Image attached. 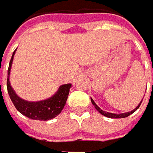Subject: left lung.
Here are the masks:
<instances>
[{"mask_svg":"<svg viewBox=\"0 0 153 153\" xmlns=\"http://www.w3.org/2000/svg\"><path fill=\"white\" fill-rule=\"evenodd\" d=\"M91 102H92V103L93 104V106L95 107V108L98 110V112L100 113L101 114H103V115H104V116H106V117L108 118H111V119H120V118H126V117H128L129 115H131V114H133V113L135 112V111H136L137 109H138V108L140 107V105L141 104V102H142V100H141V102H140V103L138 104V106L136 108H134L133 110H131V112H127V113H124V114H113V113H108V112H105V111H103V110H102L100 108L98 107V105L95 103V102L93 101V99L92 98H91Z\"/></svg>","mask_w":153,"mask_h":153,"instance_id":"obj_1","label":"left lung"}]
</instances>
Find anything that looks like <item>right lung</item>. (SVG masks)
<instances>
[{
    "label": "right lung",
    "instance_id": "right-lung-1",
    "mask_svg": "<svg viewBox=\"0 0 153 153\" xmlns=\"http://www.w3.org/2000/svg\"><path fill=\"white\" fill-rule=\"evenodd\" d=\"M15 52H16V50H14L11 60H10V63H9V67L7 71V92L15 108L22 114L32 120H50L51 119L56 117L58 114H60L61 110L64 108V106L65 105L66 100L69 95L71 84L68 83L61 85L55 95H53L51 98H47L45 100L38 101V102H28V101L22 99L17 96L15 91L12 89V86L10 84V81H9L12 60H13V56L15 55Z\"/></svg>",
    "mask_w": 153,
    "mask_h": 153
}]
</instances>
